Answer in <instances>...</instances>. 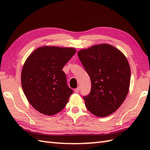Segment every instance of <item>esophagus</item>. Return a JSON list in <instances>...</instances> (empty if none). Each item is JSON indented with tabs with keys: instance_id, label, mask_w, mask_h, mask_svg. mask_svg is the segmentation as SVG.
Returning <instances> with one entry per match:
<instances>
[{
	"instance_id": "esophagus-1",
	"label": "esophagus",
	"mask_w": 150,
	"mask_h": 150,
	"mask_svg": "<svg viewBox=\"0 0 150 150\" xmlns=\"http://www.w3.org/2000/svg\"><path fill=\"white\" fill-rule=\"evenodd\" d=\"M79 91H80V88L79 87H78V88H77L75 90V92L76 93H79Z\"/></svg>"
}]
</instances>
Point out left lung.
I'll use <instances>...</instances> for the list:
<instances>
[{
	"label": "left lung",
	"mask_w": 150,
	"mask_h": 150,
	"mask_svg": "<svg viewBox=\"0 0 150 150\" xmlns=\"http://www.w3.org/2000/svg\"><path fill=\"white\" fill-rule=\"evenodd\" d=\"M91 79V91L83 96L87 109L100 117L119 108L128 95L131 71L128 60L115 47L103 44L78 52Z\"/></svg>",
	"instance_id": "1"
}]
</instances>
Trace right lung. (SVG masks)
<instances>
[{
  "label": "right lung",
  "mask_w": 150,
  "mask_h": 150,
  "mask_svg": "<svg viewBox=\"0 0 150 150\" xmlns=\"http://www.w3.org/2000/svg\"><path fill=\"white\" fill-rule=\"evenodd\" d=\"M75 52L74 48L44 46L35 50L25 62L22 87L30 104L40 113L53 115L68 103L73 91L62 69Z\"/></svg>",
  "instance_id": "right-lung-1"
}]
</instances>
